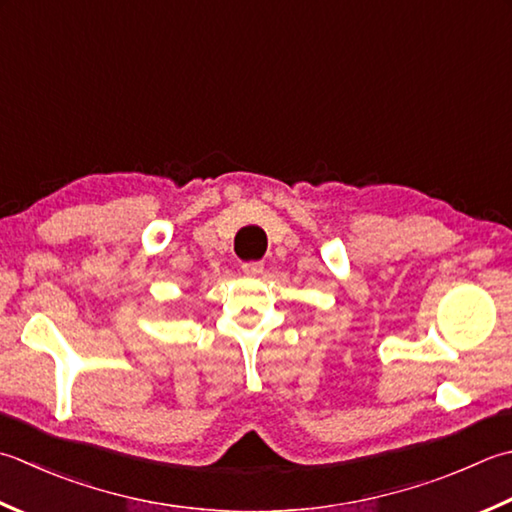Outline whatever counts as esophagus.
I'll return each instance as SVG.
<instances>
[{"label":"esophagus","mask_w":512,"mask_h":512,"mask_svg":"<svg viewBox=\"0 0 512 512\" xmlns=\"http://www.w3.org/2000/svg\"><path fill=\"white\" fill-rule=\"evenodd\" d=\"M242 270L248 277H257V275L264 273V264L262 262H244Z\"/></svg>","instance_id":"34e87169"}]
</instances>
